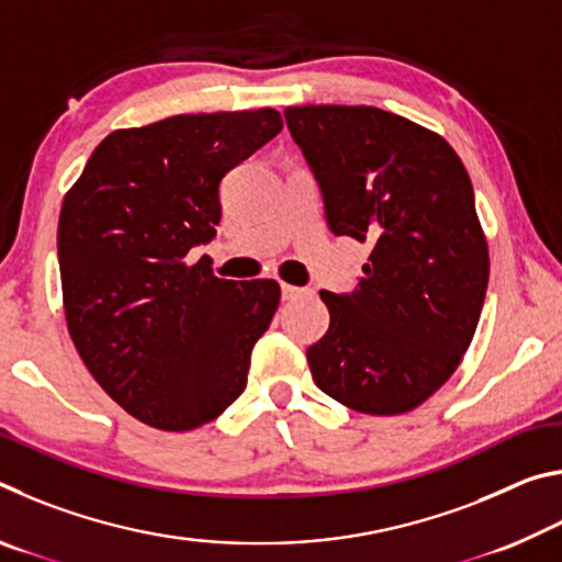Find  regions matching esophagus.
I'll use <instances>...</instances> for the list:
<instances>
[{"instance_id": "34e87169", "label": "esophagus", "mask_w": 562, "mask_h": 562, "mask_svg": "<svg viewBox=\"0 0 562 562\" xmlns=\"http://www.w3.org/2000/svg\"><path fill=\"white\" fill-rule=\"evenodd\" d=\"M304 292H307V290L294 288V284H282V300H297V297H302Z\"/></svg>"}]
</instances>
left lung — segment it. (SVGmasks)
<instances>
[{
  "label": "left lung",
  "instance_id": "left-lung-1",
  "mask_svg": "<svg viewBox=\"0 0 562 562\" xmlns=\"http://www.w3.org/2000/svg\"><path fill=\"white\" fill-rule=\"evenodd\" d=\"M329 231L372 247L355 292H327L329 329L307 349L327 396L361 414L424 404L469 349L488 288L473 186L441 136L374 106H292Z\"/></svg>",
  "mask_w": 562,
  "mask_h": 562
}]
</instances>
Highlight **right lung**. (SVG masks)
<instances>
[{
	"label": "right lung",
	"instance_id": "right-lung-1",
	"mask_svg": "<svg viewBox=\"0 0 562 562\" xmlns=\"http://www.w3.org/2000/svg\"><path fill=\"white\" fill-rule=\"evenodd\" d=\"M280 131L274 109L113 131L64 198L69 335L103 392L154 429H198L245 392L280 284L221 280L186 255L215 237L223 178Z\"/></svg>",
	"mask_w": 562,
	"mask_h": 562
}]
</instances>
